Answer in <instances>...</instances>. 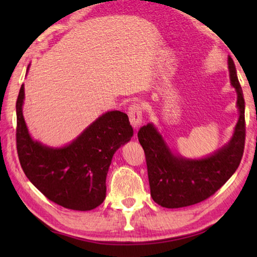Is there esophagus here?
<instances>
[{"instance_id":"1","label":"esophagus","mask_w":257,"mask_h":257,"mask_svg":"<svg viewBox=\"0 0 257 257\" xmlns=\"http://www.w3.org/2000/svg\"><path fill=\"white\" fill-rule=\"evenodd\" d=\"M128 115L130 123L135 129H138L143 122V108L138 103H133L128 108Z\"/></svg>"}]
</instances>
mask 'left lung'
Returning a JSON list of instances; mask_svg holds the SVG:
<instances>
[{
  "label": "left lung",
  "instance_id": "obj_1",
  "mask_svg": "<svg viewBox=\"0 0 257 257\" xmlns=\"http://www.w3.org/2000/svg\"><path fill=\"white\" fill-rule=\"evenodd\" d=\"M230 82L237 93L238 122L228 144L203 159L175 154L153 123L139 129L138 139L145 152L151 196L167 208L194 205L212 196L236 172L245 146V101L236 67L228 56Z\"/></svg>",
  "mask_w": 257,
  "mask_h": 257
}]
</instances>
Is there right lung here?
Returning <instances> with one entry per match:
<instances>
[{
  "label": "right lung",
  "instance_id": "obj_1",
  "mask_svg": "<svg viewBox=\"0 0 257 257\" xmlns=\"http://www.w3.org/2000/svg\"><path fill=\"white\" fill-rule=\"evenodd\" d=\"M29 66L27 68V71ZM25 87L17 99V151L30 182L58 205L90 211L106 196V175L113 155L134 135L128 115L108 111L63 147L34 141L26 125L23 105Z\"/></svg>",
  "mask_w": 257,
  "mask_h": 257
}]
</instances>
